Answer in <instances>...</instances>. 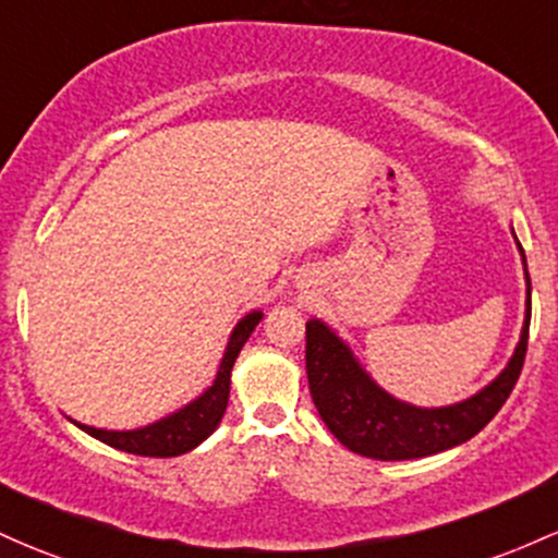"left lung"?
Masks as SVG:
<instances>
[{
	"label": "left lung",
	"mask_w": 558,
	"mask_h": 558,
	"mask_svg": "<svg viewBox=\"0 0 558 558\" xmlns=\"http://www.w3.org/2000/svg\"><path fill=\"white\" fill-rule=\"evenodd\" d=\"M517 238V235H513ZM519 251L522 243L517 241ZM527 275V259H524ZM530 275L527 315L511 360L495 381L469 400L445 408H415L384 391L357 363L354 352L326 323L312 317L307 323V378L317 413L336 439L357 456L376 461H410L463 445L495 418L511 395L530 336Z\"/></svg>",
	"instance_id": "8db88e82"
}]
</instances>
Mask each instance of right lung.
<instances>
[{"label":"right lung","instance_id":"obj_1","mask_svg":"<svg viewBox=\"0 0 558 558\" xmlns=\"http://www.w3.org/2000/svg\"><path fill=\"white\" fill-rule=\"evenodd\" d=\"M262 312L254 310L248 312L243 320H238V326L232 328L228 347H225L222 363H219L217 378L209 389L201 397H195L193 402H187L185 408H180L177 413L167 415V418L156 421L143 428H130V432H108V428H95L87 424H76L82 432H87L89 437L100 439V442L110 445L116 450L132 452V456H148V458H171L182 456L198 448L206 437L219 426L222 421L225 408H228L230 397V373L235 365V357L241 354L243 344L248 341V336L254 333V328L259 326Z\"/></svg>","mask_w":558,"mask_h":558}]
</instances>
